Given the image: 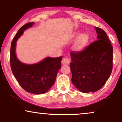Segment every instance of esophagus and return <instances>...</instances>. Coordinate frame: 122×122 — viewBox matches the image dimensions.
<instances>
[{"label": "esophagus", "mask_w": 122, "mask_h": 122, "mask_svg": "<svg viewBox=\"0 0 122 122\" xmlns=\"http://www.w3.org/2000/svg\"><path fill=\"white\" fill-rule=\"evenodd\" d=\"M70 60L67 57H65L63 58L62 60V63L63 65H68L70 63Z\"/></svg>", "instance_id": "1"}]
</instances>
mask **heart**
<instances>
[{"mask_svg":"<svg viewBox=\"0 0 122 122\" xmlns=\"http://www.w3.org/2000/svg\"><path fill=\"white\" fill-rule=\"evenodd\" d=\"M89 40V36L87 34L83 33L78 36L74 45V50L80 51L85 47Z\"/></svg>","mask_w":122,"mask_h":122,"instance_id":"obj_1","label":"heart"}]
</instances>
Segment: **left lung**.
Wrapping results in <instances>:
<instances>
[{"label": "left lung", "mask_w": 122, "mask_h": 122, "mask_svg": "<svg viewBox=\"0 0 122 122\" xmlns=\"http://www.w3.org/2000/svg\"><path fill=\"white\" fill-rule=\"evenodd\" d=\"M97 40L81 51H71V81L83 93L94 92L103 86L112 73L113 47L106 32L95 27Z\"/></svg>", "instance_id": "left-lung-1"}]
</instances>
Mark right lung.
Instances as JSON below:
<instances>
[{
    "label": "right lung",
    "mask_w": 122,
    "mask_h": 122,
    "mask_svg": "<svg viewBox=\"0 0 122 122\" xmlns=\"http://www.w3.org/2000/svg\"><path fill=\"white\" fill-rule=\"evenodd\" d=\"M34 24L31 22L23 25L14 37L10 47V63L12 72L22 88L29 93L39 95L46 93L54 85L62 57H46L32 65L19 60L15 54L16 42L24 31Z\"/></svg>",
    "instance_id": "1"
}]
</instances>
